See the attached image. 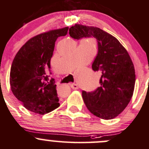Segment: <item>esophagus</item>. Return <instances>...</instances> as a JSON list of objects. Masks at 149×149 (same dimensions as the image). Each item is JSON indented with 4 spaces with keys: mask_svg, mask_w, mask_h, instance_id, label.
<instances>
[{
    "mask_svg": "<svg viewBox=\"0 0 149 149\" xmlns=\"http://www.w3.org/2000/svg\"><path fill=\"white\" fill-rule=\"evenodd\" d=\"M70 87H71V88L73 89V90H78V88H79V87H78V85H77V84H71V85H70Z\"/></svg>",
    "mask_w": 149,
    "mask_h": 149,
    "instance_id": "1",
    "label": "esophagus"
}]
</instances>
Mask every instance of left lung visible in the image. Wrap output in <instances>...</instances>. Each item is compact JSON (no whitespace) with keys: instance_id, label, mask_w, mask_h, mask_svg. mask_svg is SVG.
Instances as JSON below:
<instances>
[{"instance_id":"obj_1","label":"left lung","mask_w":149,"mask_h":149,"mask_svg":"<svg viewBox=\"0 0 149 149\" xmlns=\"http://www.w3.org/2000/svg\"><path fill=\"white\" fill-rule=\"evenodd\" d=\"M69 31L75 39L90 36L97 39L98 52L92 68L101 73L100 86L91 93L82 91V96L94 116L115 118L126 108L134 91L136 74L129 54L116 37L97 27L77 24Z\"/></svg>"}]
</instances>
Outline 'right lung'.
<instances>
[{
	"mask_svg": "<svg viewBox=\"0 0 149 149\" xmlns=\"http://www.w3.org/2000/svg\"><path fill=\"white\" fill-rule=\"evenodd\" d=\"M69 27L54 29L31 38L21 47L12 62L10 85L24 108L44 115L59 107L56 87L52 79L47 80L46 70L58 37L65 36Z\"/></svg>",
	"mask_w": 149,
	"mask_h": 149,
	"instance_id": "1",
	"label": "right lung"
}]
</instances>
